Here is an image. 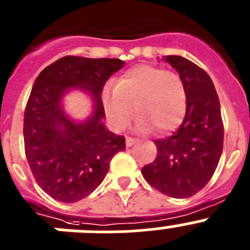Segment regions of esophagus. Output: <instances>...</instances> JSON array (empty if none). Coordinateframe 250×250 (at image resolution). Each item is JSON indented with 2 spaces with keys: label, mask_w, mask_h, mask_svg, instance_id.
I'll list each match as a JSON object with an SVG mask.
<instances>
[{
  "label": "esophagus",
  "mask_w": 250,
  "mask_h": 250,
  "mask_svg": "<svg viewBox=\"0 0 250 250\" xmlns=\"http://www.w3.org/2000/svg\"><path fill=\"white\" fill-rule=\"evenodd\" d=\"M136 138H132V137H125V146L127 147H131L133 143H136Z\"/></svg>",
  "instance_id": "esophagus-1"
}]
</instances>
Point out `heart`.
I'll return each mask as SVG.
<instances>
[{"instance_id":"b5f03b06","label":"heart","mask_w":250,"mask_h":250,"mask_svg":"<svg viewBox=\"0 0 250 250\" xmlns=\"http://www.w3.org/2000/svg\"><path fill=\"white\" fill-rule=\"evenodd\" d=\"M104 109L116 129H125L133 117H138L140 131L152 128L167 133L181 125L188 107V94L177 73L153 65H138L125 71L117 88L103 93Z\"/></svg>"}]
</instances>
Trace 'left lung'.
Returning a JSON list of instances; mask_svg holds the SVG:
<instances>
[{"label":"left lung","instance_id":"1","mask_svg":"<svg viewBox=\"0 0 250 250\" xmlns=\"http://www.w3.org/2000/svg\"><path fill=\"white\" fill-rule=\"evenodd\" d=\"M179 71L186 86L185 118L172 136L155 140L157 156L142 167L152 188L167 196L190 197L210 181L220 160L224 125L220 102L205 70L177 55L165 58Z\"/></svg>","mask_w":250,"mask_h":250}]
</instances>
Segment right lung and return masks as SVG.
<instances>
[{
  "instance_id": "right-lung-1",
  "label": "right lung",
  "mask_w": 250,
  "mask_h": 250,
  "mask_svg": "<svg viewBox=\"0 0 250 250\" xmlns=\"http://www.w3.org/2000/svg\"><path fill=\"white\" fill-rule=\"evenodd\" d=\"M119 59L64 56L39 74L23 116L25 153L35 180L49 196L75 203L102 184L117 152L125 140L109 132L102 92L113 73L123 68ZM91 93L95 112L83 123L63 112L61 98L69 88Z\"/></svg>"
}]
</instances>
